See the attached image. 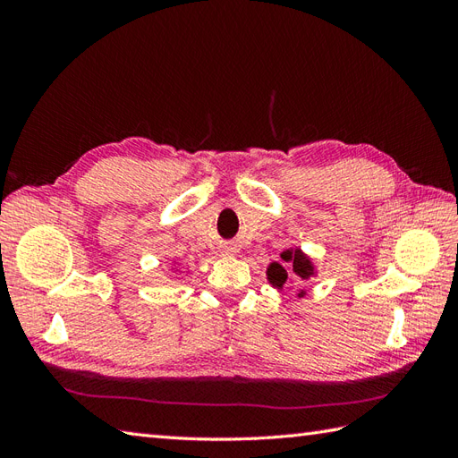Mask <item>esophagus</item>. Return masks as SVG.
Here are the masks:
<instances>
[{
    "label": "esophagus",
    "instance_id": "1",
    "mask_svg": "<svg viewBox=\"0 0 458 458\" xmlns=\"http://www.w3.org/2000/svg\"><path fill=\"white\" fill-rule=\"evenodd\" d=\"M234 252H237V248H234V246H224V248H221V254H224V256H233Z\"/></svg>",
    "mask_w": 458,
    "mask_h": 458
}]
</instances>
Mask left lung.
I'll return each mask as SVG.
<instances>
[{"label": "left lung", "instance_id": "8db88e82", "mask_svg": "<svg viewBox=\"0 0 458 458\" xmlns=\"http://www.w3.org/2000/svg\"><path fill=\"white\" fill-rule=\"evenodd\" d=\"M281 259H283V263H288V266L293 267V271L300 276V279H301L303 283L310 281L311 276L317 275L313 259H311L306 252H303L300 246L286 248L284 252H281ZM283 263H281V261H271L269 266H267L266 275H267V281H269V284H271L273 288H283V284H284L286 279H288V271L284 269ZM296 296H298V298H303V296H306V290L300 288Z\"/></svg>", "mask_w": 458, "mask_h": 458}]
</instances>
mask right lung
I'll return each instance as SVG.
<instances>
[{"label":"right lung","mask_w":458,"mask_h":458,"mask_svg":"<svg viewBox=\"0 0 458 458\" xmlns=\"http://www.w3.org/2000/svg\"><path fill=\"white\" fill-rule=\"evenodd\" d=\"M170 269H172V273H177V271H179L177 261H172V263H170Z\"/></svg>","instance_id":"1"}]
</instances>
